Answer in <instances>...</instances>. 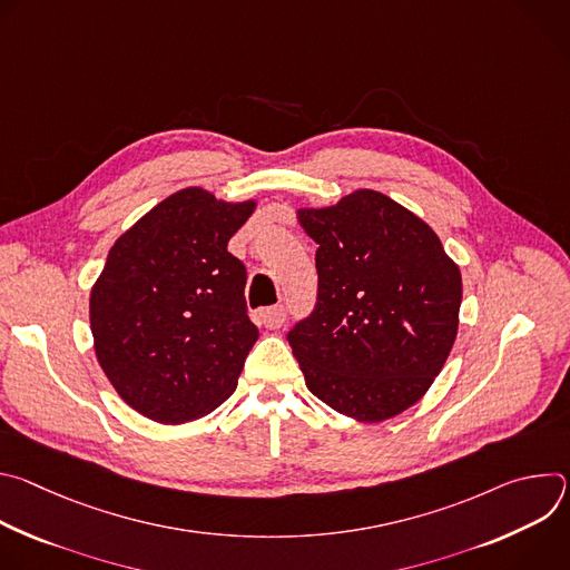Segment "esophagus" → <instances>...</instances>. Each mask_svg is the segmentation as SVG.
Instances as JSON below:
<instances>
[{
  "label": "esophagus",
  "instance_id": "1",
  "mask_svg": "<svg viewBox=\"0 0 570 570\" xmlns=\"http://www.w3.org/2000/svg\"><path fill=\"white\" fill-rule=\"evenodd\" d=\"M262 317H264V324H266L268 330H279L282 324L286 322V308H284L282 304L271 306V308H266V311L262 313Z\"/></svg>",
  "mask_w": 570,
  "mask_h": 570
}]
</instances>
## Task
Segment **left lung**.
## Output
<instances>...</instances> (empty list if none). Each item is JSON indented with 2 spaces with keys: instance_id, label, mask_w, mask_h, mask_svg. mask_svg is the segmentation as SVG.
<instances>
[{
  "instance_id": "obj_1",
  "label": "left lung",
  "mask_w": 570,
  "mask_h": 570,
  "mask_svg": "<svg viewBox=\"0 0 570 570\" xmlns=\"http://www.w3.org/2000/svg\"><path fill=\"white\" fill-rule=\"evenodd\" d=\"M297 218L317 243V299L286 336L306 387L358 422L390 420L449 358L460 268L422 218L372 189Z\"/></svg>"
}]
</instances>
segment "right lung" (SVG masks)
<instances>
[{
    "label": "right lung",
    "mask_w": 570,
    "mask_h": 570,
    "mask_svg": "<svg viewBox=\"0 0 570 570\" xmlns=\"http://www.w3.org/2000/svg\"><path fill=\"white\" fill-rule=\"evenodd\" d=\"M255 200L189 187L155 205L108 253L90 295L95 352L119 396L159 424L198 420L234 392L259 338L246 266L227 240Z\"/></svg>",
    "instance_id": "right-lung-1"
}]
</instances>
